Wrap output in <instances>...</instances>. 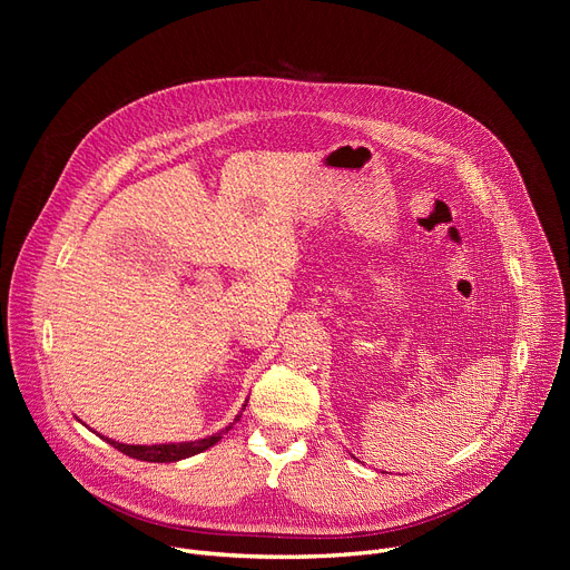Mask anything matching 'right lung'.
Masks as SVG:
<instances>
[{
  "label": "right lung",
  "instance_id": "1",
  "mask_svg": "<svg viewBox=\"0 0 570 570\" xmlns=\"http://www.w3.org/2000/svg\"><path fill=\"white\" fill-rule=\"evenodd\" d=\"M243 406H247V404H243ZM237 417H235V421H237ZM228 430H230V425L226 428V432ZM219 439H222V432L207 436V439H198V441L159 443V445H129V443H119V441H112V439H106V441L112 448H117L119 453H125V455H129L134 460H142V462H179V460H185V458H191V455H198V453L207 451V448L215 445Z\"/></svg>",
  "mask_w": 570,
  "mask_h": 570
}]
</instances>
